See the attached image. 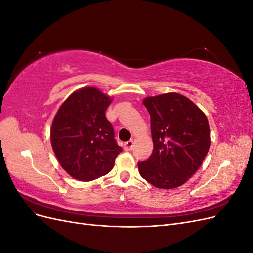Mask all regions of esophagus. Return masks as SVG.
I'll list each match as a JSON object with an SVG mask.
<instances>
[{"label": "esophagus", "instance_id": "esophagus-1", "mask_svg": "<svg viewBox=\"0 0 253 253\" xmlns=\"http://www.w3.org/2000/svg\"><path fill=\"white\" fill-rule=\"evenodd\" d=\"M134 147V141L133 140H128L125 143V150L126 151H132Z\"/></svg>", "mask_w": 253, "mask_h": 253}]
</instances>
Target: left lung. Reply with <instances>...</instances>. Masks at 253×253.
<instances>
[{
	"mask_svg": "<svg viewBox=\"0 0 253 253\" xmlns=\"http://www.w3.org/2000/svg\"><path fill=\"white\" fill-rule=\"evenodd\" d=\"M151 117L154 148L138 162L141 177L160 189L183 185L192 176L210 148L206 115L185 96L169 93L143 100Z\"/></svg>",
	"mask_w": 253,
	"mask_h": 253,
	"instance_id": "1",
	"label": "left lung"
}]
</instances>
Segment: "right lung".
<instances>
[{
  "instance_id": "obj_1",
  "label": "right lung",
  "mask_w": 253,
  "mask_h": 253,
  "mask_svg": "<svg viewBox=\"0 0 253 253\" xmlns=\"http://www.w3.org/2000/svg\"><path fill=\"white\" fill-rule=\"evenodd\" d=\"M111 99L95 87L75 91L60 106L50 129L52 150L72 177L89 181L108 174L122 152L105 117Z\"/></svg>"
}]
</instances>
